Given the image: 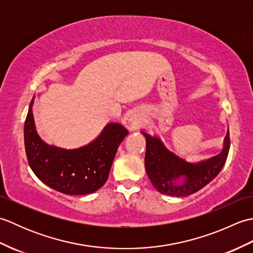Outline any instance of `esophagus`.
Segmentation results:
<instances>
[{
	"label": "esophagus",
	"mask_w": 253,
	"mask_h": 253,
	"mask_svg": "<svg viewBox=\"0 0 253 253\" xmlns=\"http://www.w3.org/2000/svg\"><path fill=\"white\" fill-rule=\"evenodd\" d=\"M142 123V118L140 117V115L137 114H132L130 117V124L133 127H138L140 124Z\"/></svg>",
	"instance_id": "obj_1"
}]
</instances>
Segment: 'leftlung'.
Returning <instances> with one entry per match:
<instances>
[{"mask_svg":"<svg viewBox=\"0 0 253 253\" xmlns=\"http://www.w3.org/2000/svg\"><path fill=\"white\" fill-rule=\"evenodd\" d=\"M141 133L147 140L144 166L149 179L159 192L173 197L192 195L215 178L226 162L230 147L227 130L221 152L208 160L191 163L169 151L158 136L144 131Z\"/></svg>","mask_w":253,"mask_h":253,"instance_id":"obj_1","label":"left lung"}]
</instances>
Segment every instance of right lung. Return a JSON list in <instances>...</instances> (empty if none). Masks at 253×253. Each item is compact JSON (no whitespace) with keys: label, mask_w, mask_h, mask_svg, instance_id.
<instances>
[{"label":"right lung","mask_w":253,"mask_h":253,"mask_svg":"<svg viewBox=\"0 0 253 253\" xmlns=\"http://www.w3.org/2000/svg\"><path fill=\"white\" fill-rule=\"evenodd\" d=\"M32 98L24 127L27 159L35 175L46 186L65 195H88L105 184L111 166L128 130L109 123L94 140L76 149L45 143L37 133Z\"/></svg>","instance_id":"1"}]
</instances>
